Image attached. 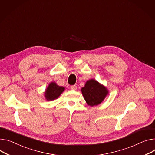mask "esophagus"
I'll list each match as a JSON object with an SVG mask.
<instances>
[{"label": "esophagus", "mask_w": 155, "mask_h": 155, "mask_svg": "<svg viewBox=\"0 0 155 155\" xmlns=\"http://www.w3.org/2000/svg\"><path fill=\"white\" fill-rule=\"evenodd\" d=\"M70 88H71V89L75 91V90L77 89V86L76 85H73V86H70Z\"/></svg>", "instance_id": "1"}]
</instances>
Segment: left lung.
Wrapping results in <instances>:
<instances>
[{
  "label": "left lung",
  "mask_w": 155,
  "mask_h": 155,
  "mask_svg": "<svg viewBox=\"0 0 155 155\" xmlns=\"http://www.w3.org/2000/svg\"><path fill=\"white\" fill-rule=\"evenodd\" d=\"M81 92L87 104L91 107L101 104L109 94V90L105 86L94 79L87 80Z\"/></svg>",
  "instance_id": "obj_1"
}]
</instances>
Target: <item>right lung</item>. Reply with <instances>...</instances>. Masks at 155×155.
Instances as JSON below:
<instances>
[{
  "label": "right lung",
  "mask_w": 155,
  "mask_h": 155,
  "mask_svg": "<svg viewBox=\"0 0 155 155\" xmlns=\"http://www.w3.org/2000/svg\"><path fill=\"white\" fill-rule=\"evenodd\" d=\"M65 90V87L57 85L55 82H51L46 87L44 96L46 101H54L57 99Z\"/></svg>",
  "instance_id": "add662e5"
}]
</instances>
